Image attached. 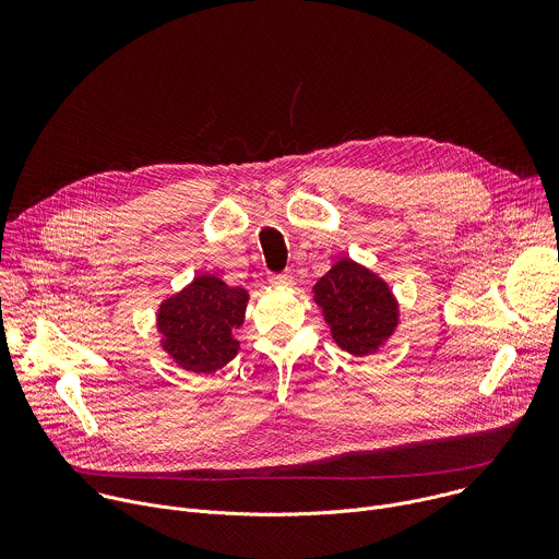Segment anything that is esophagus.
Masks as SVG:
<instances>
[{
  "mask_svg": "<svg viewBox=\"0 0 559 559\" xmlns=\"http://www.w3.org/2000/svg\"><path fill=\"white\" fill-rule=\"evenodd\" d=\"M270 281H272L274 285H283V287H287V285H292V283H294V276H292V272H283V274H272V276H270Z\"/></svg>",
  "mask_w": 559,
  "mask_h": 559,
  "instance_id": "esophagus-1",
  "label": "esophagus"
}]
</instances>
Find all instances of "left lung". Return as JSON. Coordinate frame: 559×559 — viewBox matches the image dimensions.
I'll list each match as a JSON object with an SVG mask.
<instances>
[{
    "label": "left lung",
    "mask_w": 559,
    "mask_h": 559,
    "mask_svg": "<svg viewBox=\"0 0 559 559\" xmlns=\"http://www.w3.org/2000/svg\"><path fill=\"white\" fill-rule=\"evenodd\" d=\"M313 302L341 349L373 354L397 325V302L382 278L352 259H341L313 285Z\"/></svg>",
    "instance_id": "obj_1"
}]
</instances>
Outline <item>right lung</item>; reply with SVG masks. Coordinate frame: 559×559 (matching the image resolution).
<instances>
[{"instance_id": "right-lung-1", "label": "right lung", "mask_w": 559, "mask_h": 559, "mask_svg": "<svg viewBox=\"0 0 559 559\" xmlns=\"http://www.w3.org/2000/svg\"><path fill=\"white\" fill-rule=\"evenodd\" d=\"M250 294L212 274L197 276L183 292L158 307L156 328L164 349L192 373H212L238 352L234 330L246 321Z\"/></svg>"}]
</instances>
